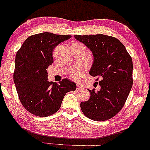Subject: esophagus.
Returning a JSON list of instances; mask_svg holds the SVG:
<instances>
[{
  "label": "esophagus",
  "mask_w": 150,
  "mask_h": 150,
  "mask_svg": "<svg viewBox=\"0 0 150 150\" xmlns=\"http://www.w3.org/2000/svg\"><path fill=\"white\" fill-rule=\"evenodd\" d=\"M82 89V86L80 85H77V90H80V89Z\"/></svg>",
  "instance_id": "1"
}]
</instances>
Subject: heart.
Here are the masks:
<instances>
[{"label": "heart", "instance_id": "b5f03b06", "mask_svg": "<svg viewBox=\"0 0 150 150\" xmlns=\"http://www.w3.org/2000/svg\"><path fill=\"white\" fill-rule=\"evenodd\" d=\"M73 45L75 46H83V44H81L80 42H75L74 43ZM82 73H83V68L82 66H76L75 68H73L70 71V75L73 77V79L75 80H78L80 79V77L82 76Z\"/></svg>", "mask_w": 150, "mask_h": 150}]
</instances>
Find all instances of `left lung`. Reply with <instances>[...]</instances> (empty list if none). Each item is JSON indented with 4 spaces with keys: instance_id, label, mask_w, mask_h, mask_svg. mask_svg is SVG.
Here are the masks:
<instances>
[{
    "instance_id": "1",
    "label": "left lung",
    "mask_w": 150,
    "mask_h": 150,
    "mask_svg": "<svg viewBox=\"0 0 150 150\" xmlns=\"http://www.w3.org/2000/svg\"><path fill=\"white\" fill-rule=\"evenodd\" d=\"M92 51L94 62L89 74L97 77L100 90H88V101L81 102L82 113L96 121L111 118L124 106L132 88V61L125 46L116 38L104 34L75 35Z\"/></svg>"
}]
</instances>
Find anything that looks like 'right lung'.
Masks as SVG:
<instances>
[{
	"mask_svg": "<svg viewBox=\"0 0 150 150\" xmlns=\"http://www.w3.org/2000/svg\"><path fill=\"white\" fill-rule=\"evenodd\" d=\"M70 37L51 32L34 34L26 39L16 53L15 85L22 106L33 115L54 114L66 93L76 89L75 83L67 78L59 84L48 81L47 68L53 63V49Z\"/></svg>",
	"mask_w": 150,
	"mask_h": 150,
	"instance_id": "obj_1",
	"label": "right lung"
}]
</instances>
